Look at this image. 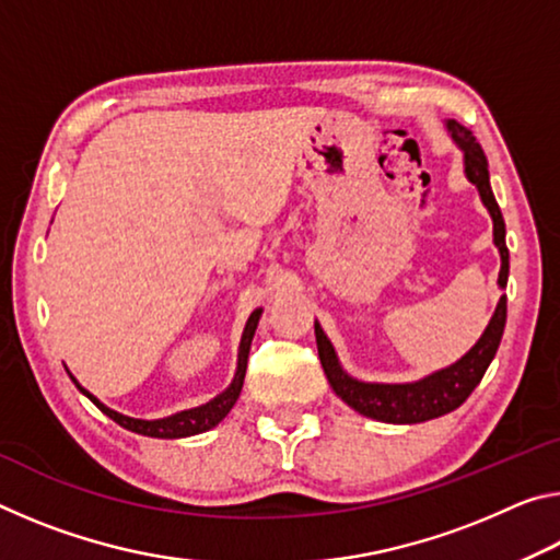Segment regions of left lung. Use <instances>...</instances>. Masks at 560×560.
Instances as JSON below:
<instances>
[{
	"label": "left lung",
	"instance_id": "left-lung-1",
	"mask_svg": "<svg viewBox=\"0 0 560 560\" xmlns=\"http://www.w3.org/2000/svg\"><path fill=\"white\" fill-rule=\"evenodd\" d=\"M447 128L452 132L454 143L464 150V173H467L469 183L477 185L481 202L487 205V210L494 220V244L499 246L501 254V271H499V287H506L509 279V249H506V226L504 217H501L499 205L494 200L489 185V167L487 155L477 138L471 136L469 128L459 126L457 120H450ZM506 326V296L499 299V306L491 316L485 336L477 340L467 355L457 363L444 368V371L424 377L420 383H405V385H381V383H358L353 377L343 373V368L338 365L336 350L330 346L324 330L316 324V343H318V358L324 365V373L328 377L334 393L340 400L348 402L355 412L373 417L381 422L393 424H415L424 420H434L442 417L467 400L474 387L481 383L491 360H494L501 336H504Z\"/></svg>",
	"mask_w": 560,
	"mask_h": 560
}]
</instances>
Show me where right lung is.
Listing matches in <instances>:
<instances>
[{
	"label": "right lung",
	"instance_id": "obj_1",
	"mask_svg": "<svg viewBox=\"0 0 560 560\" xmlns=\"http://www.w3.org/2000/svg\"><path fill=\"white\" fill-rule=\"evenodd\" d=\"M259 314L261 311L257 308L254 314L246 320V328H244V336H242V343H240V365H236V375L232 385L226 387L222 395H217L214 400H210L202 407H195V410H185V412H177L173 417H165V420H132V417L120 415L116 410H110L103 402H98L96 397L91 393L83 390L79 385V390L83 395L91 397V402L98 407L103 415H108L113 422H118L120 428H126L130 432H138V434H145V438H160V440H175V438H189V434H200L205 430H212L217 422H222V417L232 410L236 397L242 393V385H244V373H246V358H249V346H252V338H254V330H257L259 324Z\"/></svg>",
	"mask_w": 560,
	"mask_h": 560
}]
</instances>
